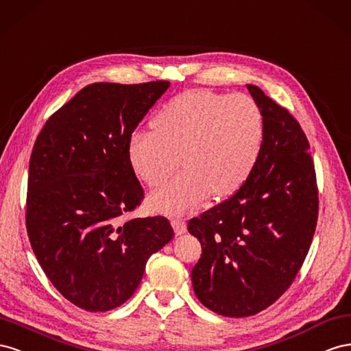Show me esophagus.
I'll use <instances>...</instances> for the list:
<instances>
[{
  "instance_id": "34e87169",
  "label": "esophagus",
  "mask_w": 351,
  "mask_h": 351,
  "mask_svg": "<svg viewBox=\"0 0 351 351\" xmlns=\"http://www.w3.org/2000/svg\"><path fill=\"white\" fill-rule=\"evenodd\" d=\"M172 226H173V231L176 235H182L186 232V223L184 219H179V217L172 219Z\"/></svg>"
}]
</instances>
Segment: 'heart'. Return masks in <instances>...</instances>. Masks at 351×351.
<instances>
[{
  "label": "heart",
  "mask_w": 351,
  "mask_h": 351,
  "mask_svg": "<svg viewBox=\"0 0 351 351\" xmlns=\"http://www.w3.org/2000/svg\"><path fill=\"white\" fill-rule=\"evenodd\" d=\"M263 141L265 117L254 98L194 89L160 108L154 128L135 131L128 154L136 176L152 188L165 185L184 157L186 167L148 199L156 212L175 215L212 191H237L254 170Z\"/></svg>",
  "instance_id": "heart-1"
}]
</instances>
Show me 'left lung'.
<instances>
[{"label": "left lung", "mask_w": 351, "mask_h": 351, "mask_svg": "<svg viewBox=\"0 0 351 351\" xmlns=\"http://www.w3.org/2000/svg\"><path fill=\"white\" fill-rule=\"evenodd\" d=\"M265 141L247 181L225 202L188 222L202 244L191 272L197 298L215 313L253 316L294 282L315 235L316 172L302 126L256 85Z\"/></svg>", "instance_id": "1"}]
</instances>
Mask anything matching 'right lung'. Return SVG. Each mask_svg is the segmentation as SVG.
<instances>
[{
  "label": "right lung",
  "instance_id": "add662e5",
  "mask_svg": "<svg viewBox=\"0 0 351 351\" xmlns=\"http://www.w3.org/2000/svg\"><path fill=\"white\" fill-rule=\"evenodd\" d=\"M169 81L97 82L51 114L29 162L26 229L70 303L107 312L134 294L148 257L173 238L165 216L128 217L144 199L128 144Z\"/></svg>",
  "mask_w": 351,
  "mask_h": 351
}]
</instances>
